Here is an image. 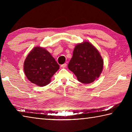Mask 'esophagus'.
Returning a JSON list of instances; mask_svg holds the SVG:
<instances>
[{
    "instance_id": "1",
    "label": "esophagus",
    "mask_w": 132,
    "mask_h": 132,
    "mask_svg": "<svg viewBox=\"0 0 132 132\" xmlns=\"http://www.w3.org/2000/svg\"><path fill=\"white\" fill-rule=\"evenodd\" d=\"M66 66H67L66 63H64V64H62V65H61V67L62 68H66Z\"/></svg>"
}]
</instances>
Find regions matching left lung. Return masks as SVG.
Returning <instances> with one entry per match:
<instances>
[{
	"label": "left lung",
	"mask_w": 132,
	"mask_h": 132,
	"mask_svg": "<svg viewBox=\"0 0 132 132\" xmlns=\"http://www.w3.org/2000/svg\"><path fill=\"white\" fill-rule=\"evenodd\" d=\"M104 61L97 48L88 41H83L75 47L68 64L69 70L84 84L94 81L103 70Z\"/></svg>",
	"instance_id": "left-lung-1"
}]
</instances>
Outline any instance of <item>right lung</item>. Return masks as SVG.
<instances>
[{
	"instance_id": "obj_1",
	"label": "right lung",
	"mask_w": 132,
	"mask_h": 132,
	"mask_svg": "<svg viewBox=\"0 0 132 132\" xmlns=\"http://www.w3.org/2000/svg\"><path fill=\"white\" fill-rule=\"evenodd\" d=\"M59 65L51 53L41 46H35L24 63V71L28 80L40 87L45 86L59 70Z\"/></svg>"
}]
</instances>
